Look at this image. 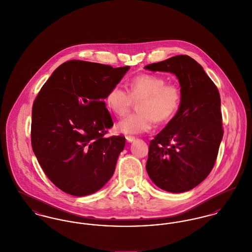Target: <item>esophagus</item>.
Instances as JSON below:
<instances>
[{"mask_svg": "<svg viewBox=\"0 0 252 252\" xmlns=\"http://www.w3.org/2000/svg\"><path fill=\"white\" fill-rule=\"evenodd\" d=\"M134 139H135V137H134V136H130V135H127V136H126V140H127L129 143L134 141Z\"/></svg>", "mask_w": 252, "mask_h": 252, "instance_id": "esophagus-1", "label": "esophagus"}]
</instances>
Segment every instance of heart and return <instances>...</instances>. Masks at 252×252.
<instances>
[{
	"instance_id": "heart-1",
	"label": "heart",
	"mask_w": 252,
	"mask_h": 252,
	"mask_svg": "<svg viewBox=\"0 0 252 252\" xmlns=\"http://www.w3.org/2000/svg\"><path fill=\"white\" fill-rule=\"evenodd\" d=\"M181 100V91L176 85L166 84L163 77L148 73L134 77L128 84V93L114 87L105 97L107 108L117 117L126 115L133 101H138V113L123 118L117 125L118 132L125 134L147 132L155 120L158 123L170 120L179 110Z\"/></svg>"
}]
</instances>
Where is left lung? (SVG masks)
I'll use <instances>...</instances> for the list:
<instances>
[{"instance_id": "1", "label": "left lung", "mask_w": 252, "mask_h": 252, "mask_svg": "<svg viewBox=\"0 0 252 252\" xmlns=\"http://www.w3.org/2000/svg\"><path fill=\"white\" fill-rule=\"evenodd\" d=\"M176 75L182 100L175 117L150 141L147 173L162 190L183 193L200 185L215 164L223 130L218 89L188 55L144 67Z\"/></svg>"}]
</instances>
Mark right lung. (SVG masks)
Masks as SVG:
<instances>
[{"mask_svg":"<svg viewBox=\"0 0 252 252\" xmlns=\"http://www.w3.org/2000/svg\"><path fill=\"white\" fill-rule=\"evenodd\" d=\"M129 69L67 61L52 72L34 100V155L65 193L91 195L113 177L125 137L104 136L114 125L104 99Z\"/></svg>","mask_w":252,"mask_h":252,"instance_id":"right-lung-1","label":"right lung"}]
</instances>
